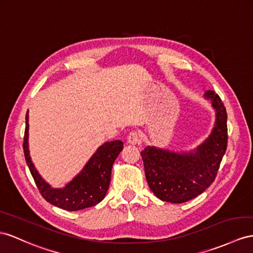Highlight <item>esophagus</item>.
I'll return each instance as SVG.
<instances>
[{
	"instance_id": "obj_1",
	"label": "esophagus",
	"mask_w": 253,
	"mask_h": 253,
	"mask_svg": "<svg viewBox=\"0 0 253 253\" xmlns=\"http://www.w3.org/2000/svg\"><path fill=\"white\" fill-rule=\"evenodd\" d=\"M127 140H128V142H129V143H130V144H139L140 141H141L139 131L132 130V131L129 132L128 137H127Z\"/></svg>"
}]
</instances>
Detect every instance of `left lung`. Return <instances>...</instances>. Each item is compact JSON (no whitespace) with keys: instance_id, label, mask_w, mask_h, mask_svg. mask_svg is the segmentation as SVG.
<instances>
[{"instance_id":"8db88e82","label":"left lung","mask_w":253,"mask_h":253,"mask_svg":"<svg viewBox=\"0 0 253 253\" xmlns=\"http://www.w3.org/2000/svg\"><path fill=\"white\" fill-rule=\"evenodd\" d=\"M217 111L211 135L196 153L176 154L147 146L141 152L146 180L155 196L172 203H184L209 188L215 180L228 145L226 110L218 94L207 90Z\"/></svg>"}]
</instances>
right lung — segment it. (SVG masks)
<instances>
[{
    "label": "right lung",
    "mask_w": 253,
    "mask_h": 253,
    "mask_svg": "<svg viewBox=\"0 0 253 253\" xmlns=\"http://www.w3.org/2000/svg\"><path fill=\"white\" fill-rule=\"evenodd\" d=\"M29 111L25 116V130L23 138V152L30 172L33 176L38 190L47 202L60 209L75 211L98 204L106 197L111 170L116 157L123 150V142L111 141L102 144L89 159L86 166L63 189H53L44 182L36 171L29 153L28 145Z\"/></svg>",
    "instance_id": "add662e5"
}]
</instances>
